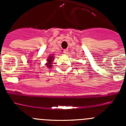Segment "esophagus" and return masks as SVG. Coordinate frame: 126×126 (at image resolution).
I'll return each mask as SVG.
<instances>
[{
  "instance_id": "1",
  "label": "esophagus",
  "mask_w": 126,
  "mask_h": 126,
  "mask_svg": "<svg viewBox=\"0 0 126 126\" xmlns=\"http://www.w3.org/2000/svg\"><path fill=\"white\" fill-rule=\"evenodd\" d=\"M63 53H65V54H67V53H68V50H67V49L63 50Z\"/></svg>"
}]
</instances>
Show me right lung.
<instances>
[{"mask_svg":"<svg viewBox=\"0 0 126 126\" xmlns=\"http://www.w3.org/2000/svg\"><path fill=\"white\" fill-rule=\"evenodd\" d=\"M53 57H54L52 55H50V56L48 57L47 60V63L46 64V66L48 68H51V67H52V62H53Z\"/></svg>","mask_w":126,"mask_h":126,"instance_id":"add662e5","label":"right lung"}]
</instances>
